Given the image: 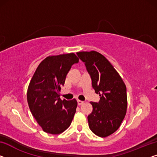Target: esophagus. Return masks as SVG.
I'll list each match as a JSON object with an SVG mask.
<instances>
[{
	"label": "esophagus",
	"mask_w": 157,
	"mask_h": 157,
	"mask_svg": "<svg viewBox=\"0 0 157 157\" xmlns=\"http://www.w3.org/2000/svg\"><path fill=\"white\" fill-rule=\"evenodd\" d=\"M82 104H84V101H81V100H78V104L79 106H80Z\"/></svg>",
	"instance_id": "1"
}]
</instances>
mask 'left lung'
Here are the masks:
<instances>
[{"instance_id":"1","label":"left lung","mask_w":157,"mask_h":157,"mask_svg":"<svg viewBox=\"0 0 157 157\" xmlns=\"http://www.w3.org/2000/svg\"><path fill=\"white\" fill-rule=\"evenodd\" d=\"M92 79V87L99 94V103L91 101L93 110L87 117L90 130L101 137L118 129L127 111L126 86L108 60L97 51L78 52Z\"/></svg>"}]
</instances>
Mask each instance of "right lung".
<instances>
[{"label": "right lung", "mask_w": 157, "mask_h": 157, "mask_svg": "<svg viewBox=\"0 0 157 157\" xmlns=\"http://www.w3.org/2000/svg\"><path fill=\"white\" fill-rule=\"evenodd\" d=\"M79 62L73 53L51 56L37 67L27 90V102L32 116L44 132L58 135L71 125L78 102L60 99V86L72 65Z\"/></svg>", "instance_id": "add662e5"}]
</instances>
